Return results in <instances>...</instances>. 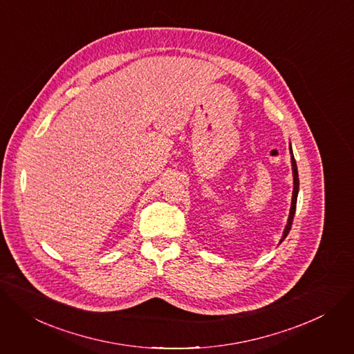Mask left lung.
I'll list each match as a JSON object with an SVG mask.
<instances>
[{
  "mask_svg": "<svg viewBox=\"0 0 354 354\" xmlns=\"http://www.w3.org/2000/svg\"><path fill=\"white\" fill-rule=\"evenodd\" d=\"M289 153H291V164H292V176H294V190H292V201H291V209H289V216H288V221H286V226L283 229L282 237L279 240V244L285 240V237L288 236L289 230H291L292 226V220L295 216V209H297V199H298V192H299V178H298V168H297V162H295V158H294V152L291 148V144H289Z\"/></svg>",
  "mask_w": 354,
  "mask_h": 354,
  "instance_id": "8db88e82",
  "label": "left lung"
}]
</instances>
